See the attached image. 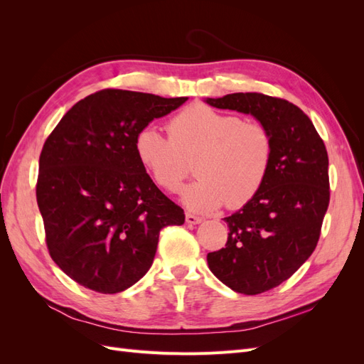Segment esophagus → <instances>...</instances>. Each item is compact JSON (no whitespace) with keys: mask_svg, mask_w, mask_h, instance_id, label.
<instances>
[{"mask_svg":"<svg viewBox=\"0 0 364 364\" xmlns=\"http://www.w3.org/2000/svg\"><path fill=\"white\" fill-rule=\"evenodd\" d=\"M185 220H186V223H188V225H199V223H202L203 218L199 217V215H194V214L186 213Z\"/></svg>","mask_w":364,"mask_h":364,"instance_id":"34e87169","label":"esophagus"}]
</instances>
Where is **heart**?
Here are the masks:
<instances>
[{
	"mask_svg": "<svg viewBox=\"0 0 364 364\" xmlns=\"http://www.w3.org/2000/svg\"><path fill=\"white\" fill-rule=\"evenodd\" d=\"M168 134L153 124L138 130L135 155L162 190L176 193L196 159L199 179L182 190L193 211L211 213L228 203L241 208L262 188L270 171L273 139L266 126L194 103L168 121Z\"/></svg>",
	"mask_w": 364,
	"mask_h": 364,
	"instance_id": "1",
	"label": "heart"
}]
</instances>
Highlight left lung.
I'll return each mask as SVG.
<instances>
[{
	"label": "left lung",
	"instance_id": "obj_1",
	"mask_svg": "<svg viewBox=\"0 0 364 364\" xmlns=\"http://www.w3.org/2000/svg\"><path fill=\"white\" fill-rule=\"evenodd\" d=\"M208 105L250 114L273 139V158L259 193L225 217L226 246L208 266L229 289L259 294L287 281L314 252L329 205L328 153L311 119L282 98L235 92Z\"/></svg>",
	"mask_w": 364,
	"mask_h": 364
}]
</instances>
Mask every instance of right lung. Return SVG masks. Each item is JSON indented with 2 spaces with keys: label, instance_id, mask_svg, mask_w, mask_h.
Segmentation results:
<instances>
[{
  "label": "right lung",
  "instance_id": "right-lung-1",
  "mask_svg": "<svg viewBox=\"0 0 364 364\" xmlns=\"http://www.w3.org/2000/svg\"><path fill=\"white\" fill-rule=\"evenodd\" d=\"M188 98L103 90L63 115L39 158L38 206L53 261L77 284L119 293L151 267L161 229L185 214L150 179L134 141Z\"/></svg>",
  "mask_w": 364,
  "mask_h": 364
}]
</instances>
